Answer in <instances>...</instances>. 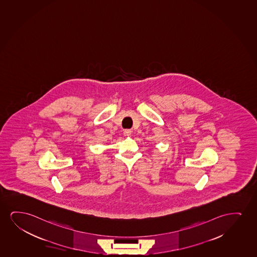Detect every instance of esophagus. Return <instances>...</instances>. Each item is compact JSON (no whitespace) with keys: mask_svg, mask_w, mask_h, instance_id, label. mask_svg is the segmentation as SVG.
I'll return each instance as SVG.
<instances>
[{"mask_svg":"<svg viewBox=\"0 0 257 257\" xmlns=\"http://www.w3.org/2000/svg\"><path fill=\"white\" fill-rule=\"evenodd\" d=\"M123 134H124V136H131L132 131L126 129V130L123 131Z\"/></svg>","mask_w":257,"mask_h":257,"instance_id":"1","label":"esophagus"}]
</instances>
